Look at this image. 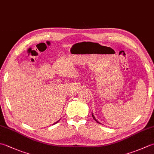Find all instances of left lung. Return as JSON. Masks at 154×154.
Segmentation results:
<instances>
[{
    "label": "left lung",
    "mask_w": 154,
    "mask_h": 154,
    "mask_svg": "<svg viewBox=\"0 0 154 154\" xmlns=\"http://www.w3.org/2000/svg\"><path fill=\"white\" fill-rule=\"evenodd\" d=\"M92 116H93V119H94V120H95V121H96V122H97V123H99V124H101V123H100V122H99V121H98V120H97V119H95V117H94V115H93V112H92Z\"/></svg>",
    "instance_id": "obj_1"
}]
</instances>
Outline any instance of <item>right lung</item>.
<instances>
[{"label": "right lung", "mask_w": 154, "mask_h": 154, "mask_svg": "<svg viewBox=\"0 0 154 154\" xmlns=\"http://www.w3.org/2000/svg\"><path fill=\"white\" fill-rule=\"evenodd\" d=\"M59 120H58V121H57V122H55V123H54V124H56V123H57V122H59Z\"/></svg>", "instance_id": "1"}]
</instances>
